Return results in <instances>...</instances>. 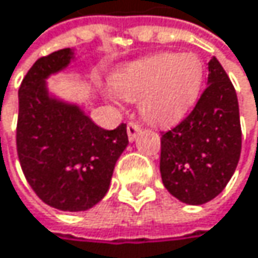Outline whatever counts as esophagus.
I'll list each match as a JSON object with an SVG mask.
<instances>
[{"label":"esophagus","instance_id":"esophagus-1","mask_svg":"<svg viewBox=\"0 0 258 258\" xmlns=\"http://www.w3.org/2000/svg\"><path fill=\"white\" fill-rule=\"evenodd\" d=\"M140 131H142V130H140V127H139L137 124L130 122L128 125H127V134H128L130 142H134V140L137 139V136H139V133H140Z\"/></svg>","mask_w":258,"mask_h":258}]
</instances>
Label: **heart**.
<instances>
[{"label":"heart","instance_id":"1","mask_svg":"<svg viewBox=\"0 0 258 258\" xmlns=\"http://www.w3.org/2000/svg\"><path fill=\"white\" fill-rule=\"evenodd\" d=\"M205 66L194 53H158L125 67L113 79L115 92L140 101V115L154 125L183 118L197 103Z\"/></svg>","mask_w":258,"mask_h":258}]
</instances>
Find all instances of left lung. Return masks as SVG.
Listing matches in <instances>:
<instances>
[{"instance_id": "8db88e82", "label": "left lung", "mask_w": 258, "mask_h": 258, "mask_svg": "<svg viewBox=\"0 0 258 258\" xmlns=\"http://www.w3.org/2000/svg\"><path fill=\"white\" fill-rule=\"evenodd\" d=\"M208 88L194 110L161 137L160 173L167 191L186 205L215 199L232 179L242 145L237 95L220 61L208 62Z\"/></svg>"}]
</instances>
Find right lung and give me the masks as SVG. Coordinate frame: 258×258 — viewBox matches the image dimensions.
Returning a JSON list of instances; mask_svg holds the SVG:
<instances>
[{
  "label": "right lung",
  "mask_w": 258,
  "mask_h": 258,
  "mask_svg": "<svg viewBox=\"0 0 258 258\" xmlns=\"http://www.w3.org/2000/svg\"><path fill=\"white\" fill-rule=\"evenodd\" d=\"M76 59L61 49L35 61L19 88L18 155L25 178L49 206L82 212L109 191L115 164L128 146L127 125L98 127L78 103L59 97L47 79Z\"/></svg>",
  "instance_id": "1"
}]
</instances>
